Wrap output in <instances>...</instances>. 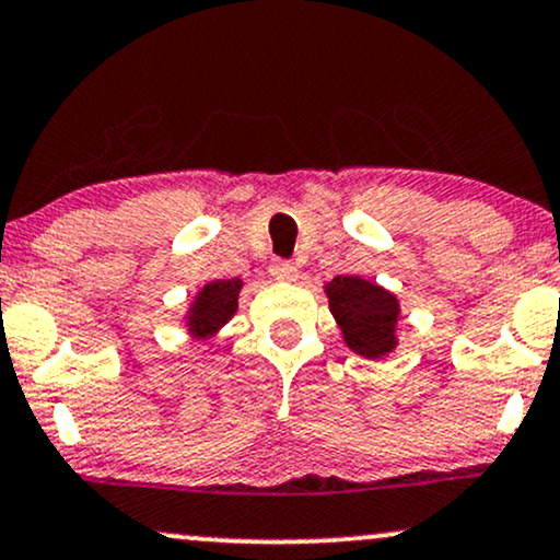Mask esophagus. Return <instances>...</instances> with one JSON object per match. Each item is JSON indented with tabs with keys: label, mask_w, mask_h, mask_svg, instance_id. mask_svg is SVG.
Returning <instances> with one entry per match:
<instances>
[{
	"label": "esophagus",
	"mask_w": 560,
	"mask_h": 560,
	"mask_svg": "<svg viewBox=\"0 0 560 560\" xmlns=\"http://www.w3.org/2000/svg\"><path fill=\"white\" fill-rule=\"evenodd\" d=\"M271 276L276 281H296L300 268H296L292 260H276V264H271Z\"/></svg>",
	"instance_id": "obj_1"
}]
</instances>
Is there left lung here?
<instances>
[{
	"instance_id": "8db88e82",
	"label": "left lung",
	"mask_w": 560,
	"mask_h": 560,
	"mask_svg": "<svg viewBox=\"0 0 560 560\" xmlns=\"http://www.w3.org/2000/svg\"><path fill=\"white\" fill-rule=\"evenodd\" d=\"M330 315L346 346L364 359H385L398 346L400 300L362 276H336L325 284Z\"/></svg>"
}]
</instances>
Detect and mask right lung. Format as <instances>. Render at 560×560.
I'll return each instance as SVG.
<instances>
[{
  "instance_id": "right-lung-1",
  "label": "right lung",
  "mask_w": 560,
  "mask_h": 560,
  "mask_svg": "<svg viewBox=\"0 0 560 560\" xmlns=\"http://www.w3.org/2000/svg\"><path fill=\"white\" fill-rule=\"evenodd\" d=\"M243 287V279H214L198 289L186 315H183L188 336L196 341H209V338L219 336V330L237 313L240 289Z\"/></svg>"
}]
</instances>
